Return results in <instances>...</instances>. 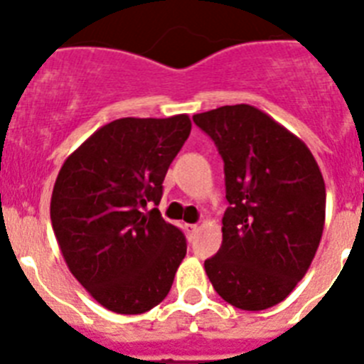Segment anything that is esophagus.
I'll return each instance as SVG.
<instances>
[{
	"mask_svg": "<svg viewBox=\"0 0 364 364\" xmlns=\"http://www.w3.org/2000/svg\"><path fill=\"white\" fill-rule=\"evenodd\" d=\"M197 230H199V227H197V225H191V223L184 225V232H186V236H188V240L193 238Z\"/></svg>",
	"mask_w": 364,
	"mask_h": 364,
	"instance_id": "esophagus-1",
	"label": "esophagus"
}]
</instances>
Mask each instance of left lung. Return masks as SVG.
<instances>
[{
    "mask_svg": "<svg viewBox=\"0 0 364 364\" xmlns=\"http://www.w3.org/2000/svg\"><path fill=\"white\" fill-rule=\"evenodd\" d=\"M225 161L223 243L204 262L215 292L242 311L287 299L316 255L326 184L309 146L249 104L193 115Z\"/></svg>",
    "mask_w": 364,
    "mask_h": 364,
    "instance_id": "obj_1",
    "label": "left lung"
}]
</instances>
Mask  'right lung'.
<instances>
[{"label":"right lung","instance_id":"1","mask_svg":"<svg viewBox=\"0 0 364 364\" xmlns=\"http://www.w3.org/2000/svg\"><path fill=\"white\" fill-rule=\"evenodd\" d=\"M191 132L188 115L117 119L83 141L53 186L50 218L68 269L107 311L143 314L169 294L184 234L160 210L164 178Z\"/></svg>","mask_w":364,"mask_h":364}]
</instances>
